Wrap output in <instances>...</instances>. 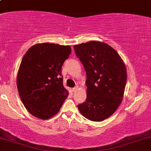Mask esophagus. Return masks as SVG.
Masks as SVG:
<instances>
[{
  "label": "esophagus",
  "mask_w": 151,
  "mask_h": 151,
  "mask_svg": "<svg viewBox=\"0 0 151 151\" xmlns=\"http://www.w3.org/2000/svg\"><path fill=\"white\" fill-rule=\"evenodd\" d=\"M77 89H78V87H77V86H76V87H74V88H73L72 89V91H73V92H76V91H77Z\"/></svg>",
  "instance_id": "obj_1"
}]
</instances>
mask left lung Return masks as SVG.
<instances>
[{"instance_id":"obj_1","label":"left lung","mask_w":151,"mask_h":151,"mask_svg":"<svg viewBox=\"0 0 151 151\" xmlns=\"http://www.w3.org/2000/svg\"><path fill=\"white\" fill-rule=\"evenodd\" d=\"M74 49L87 74V99L78 109L88 120L102 121L121 103L126 68L117 51L105 43L89 41L74 45Z\"/></svg>"}]
</instances>
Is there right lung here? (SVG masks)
<instances>
[{"mask_svg": "<svg viewBox=\"0 0 151 151\" xmlns=\"http://www.w3.org/2000/svg\"><path fill=\"white\" fill-rule=\"evenodd\" d=\"M71 54L69 46L36 44L26 51L17 76V88L31 115L46 120L59 112L69 92L63 85L62 67Z\"/></svg>", "mask_w": 151, "mask_h": 151, "instance_id": "1", "label": "right lung"}]
</instances>
